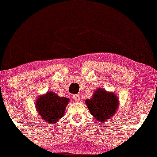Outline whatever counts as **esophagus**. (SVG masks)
<instances>
[{"label":"esophagus","mask_w":157,"mask_h":157,"mask_svg":"<svg viewBox=\"0 0 157 157\" xmlns=\"http://www.w3.org/2000/svg\"><path fill=\"white\" fill-rule=\"evenodd\" d=\"M73 99H74L76 102H78V101L80 100V96L77 94L73 95Z\"/></svg>","instance_id":"esophagus-1"}]
</instances>
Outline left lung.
<instances>
[{
    "label": "left lung",
    "instance_id": "left-lung-1",
    "mask_svg": "<svg viewBox=\"0 0 157 157\" xmlns=\"http://www.w3.org/2000/svg\"><path fill=\"white\" fill-rule=\"evenodd\" d=\"M85 102L95 119L100 124H105V121L115 115L119 101L114 93L99 88L91 99H86Z\"/></svg>",
    "mask_w": 157,
    "mask_h": 157
}]
</instances>
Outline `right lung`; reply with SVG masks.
I'll list each match as a JSON object with an SVG mask.
<instances>
[{"label": "right lung", "instance_id": "1", "mask_svg": "<svg viewBox=\"0 0 157 157\" xmlns=\"http://www.w3.org/2000/svg\"><path fill=\"white\" fill-rule=\"evenodd\" d=\"M69 99L61 97L52 92L42 95L36 100V107L39 115L49 124H55L64 116Z\"/></svg>", "mask_w": 157, "mask_h": 157}]
</instances>
